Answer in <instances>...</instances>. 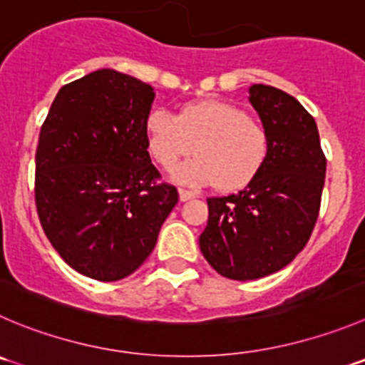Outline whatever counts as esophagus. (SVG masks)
<instances>
[{
	"instance_id": "obj_1",
	"label": "esophagus",
	"mask_w": 365,
	"mask_h": 365,
	"mask_svg": "<svg viewBox=\"0 0 365 365\" xmlns=\"http://www.w3.org/2000/svg\"><path fill=\"white\" fill-rule=\"evenodd\" d=\"M195 197V193L190 192V190H185V188H179V199L180 202H185V200H190Z\"/></svg>"
}]
</instances>
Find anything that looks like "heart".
<instances>
[{
	"label": "heart",
	"instance_id": "heart-1",
	"mask_svg": "<svg viewBox=\"0 0 365 365\" xmlns=\"http://www.w3.org/2000/svg\"><path fill=\"white\" fill-rule=\"evenodd\" d=\"M148 152L163 168L195 152L175 166L173 179L182 185H211L222 192L249 185L269 154V136L256 118L222 100L186 103L179 114L154 109L145 120Z\"/></svg>",
	"mask_w": 365,
	"mask_h": 365
}]
</instances>
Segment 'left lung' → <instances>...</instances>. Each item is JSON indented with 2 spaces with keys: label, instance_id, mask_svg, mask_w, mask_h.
<instances>
[{
  "label": "left lung",
  "instance_id": "1",
  "mask_svg": "<svg viewBox=\"0 0 365 365\" xmlns=\"http://www.w3.org/2000/svg\"><path fill=\"white\" fill-rule=\"evenodd\" d=\"M249 93L269 136L265 165L238 193L207 199V225L199 238L207 263L237 281L277 272L303 251L326 175L314 116L272 86L255 84Z\"/></svg>",
  "mask_w": 365,
  "mask_h": 365
}]
</instances>
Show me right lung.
<instances>
[{"mask_svg": "<svg viewBox=\"0 0 365 365\" xmlns=\"http://www.w3.org/2000/svg\"><path fill=\"white\" fill-rule=\"evenodd\" d=\"M152 86L98 69L62 86L41 127L36 206L48 240L76 272L118 281L148 258L179 200L159 182L145 120Z\"/></svg>", "mask_w": 365, "mask_h": 365, "instance_id": "1", "label": "right lung"}]
</instances>
